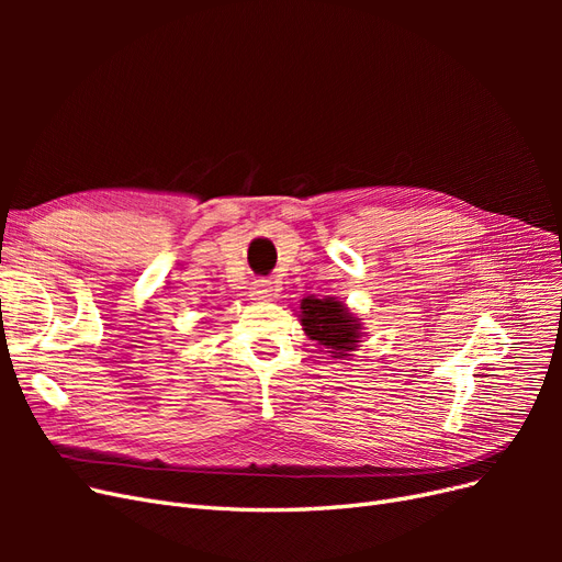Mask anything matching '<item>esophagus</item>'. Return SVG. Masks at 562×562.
<instances>
[{
    "label": "esophagus",
    "mask_w": 562,
    "mask_h": 562,
    "mask_svg": "<svg viewBox=\"0 0 562 562\" xmlns=\"http://www.w3.org/2000/svg\"><path fill=\"white\" fill-rule=\"evenodd\" d=\"M250 293H252L255 300L267 302V300H274L279 295V285H277V281H271V279H255Z\"/></svg>",
    "instance_id": "obj_1"
}]
</instances>
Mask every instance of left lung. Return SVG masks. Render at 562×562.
Here are the masks:
<instances>
[{"instance_id":"obj_1","label":"left lung","mask_w":562,"mask_h":562,"mask_svg":"<svg viewBox=\"0 0 562 562\" xmlns=\"http://www.w3.org/2000/svg\"><path fill=\"white\" fill-rule=\"evenodd\" d=\"M302 328L318 345L330 349L335 359H342L347 351H353L361 337V323L342 302L335 297H304L300 302Z\"/></svg>"}]
</instances>
